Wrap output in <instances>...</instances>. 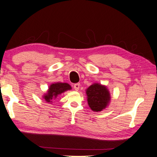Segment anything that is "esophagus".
Instances as JSON below:
<instances>
[{"label":"esophagus","instance_id":"34e87169","mask_svg":"<svg viewBox=\"0 0 157 157\" xmlns=\"http://www.w3.org/2000/svg\"><path fill=\"white\" fill-rule=\"evenodd\" d=\"M79 86H80V83H75V84L74 85V90H75V91H78L79 89Z\"/></svg>","mask_w":157,"mask_h":157}]
</instances>
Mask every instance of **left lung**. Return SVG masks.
Returning <instances> with one entry per match:
<instances>
[{
  "mask_svg": "<svg viewBox=\"0 0 157 157\" xmlns=\"http://www.w3.org/2000/svg\"><path fill=\"white\" fill-rule=\"evenodd\" d=\"M86 91L87 104L94 112H101L110 104V93L105 86L94 83Z\"/></svg>",
  "mask_w": 157,
  "mask_h": 157,
  "instance_id": "1",
  "label": "left lung"
}]
</instances>
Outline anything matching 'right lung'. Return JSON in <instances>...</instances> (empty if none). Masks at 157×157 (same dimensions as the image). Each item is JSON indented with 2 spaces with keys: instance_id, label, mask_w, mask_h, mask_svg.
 Returning a JSON list of instances; mask_svg holds the SVG:
<instances>
[{
  "instance_id": "right-lung-1",
  "label": "right lung",
  "mask_w": 157,
  "mask_h": 157,
  "mask_svg": "<svg viewBox=\"0 0 157 157\" xmlns=\"http://www.w3.org/2000/svg\"><path fill=\"white\" fill-rule=\"evenodd\" d=\"M70 90H71V87L67 83H53L49 86L47 93L43 96V98L47 103L52 104L58 96Z\"/></svg>"
}]
</instances>
